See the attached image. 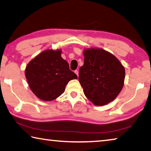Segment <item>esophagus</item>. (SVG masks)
Wrapping results in <instances>:
<instances>
[{
  "instance_id": "34e87169",
  "label": "esophagus",
  "mask_w": 151,
  "mask_h": 151,
  "mask_svg": "<svg viewBox=\"0 0 151 151\" xmlns=\"http://www.w3.org/2000/svg\"><path fill=\"white\" fill-rule=\"evenodd\" d=\"M75 73L76 74V75H77V76H78V70H75Z\"/></svg>"
}]
</instances>
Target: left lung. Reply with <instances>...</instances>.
Here are the masks:
<instances>
[{
  "label": "left lung",
  "mask_w": 151,
  "mask_h": 151,
  "mask_svg": "<svg viewBox=\"0 0 151 151\" xmlns=\"http://www.w3.org/2000/svg\"><path fill=\"white\" fill-rule=\"evenodd\" d=\"M78 80L85 96L94 105L114 101L124 85L125 70L118 58L102 48L84 50Z\"/></svg>",
  "instance_id": "1"
}]
</instances>
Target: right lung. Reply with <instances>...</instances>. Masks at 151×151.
Instances as JSON below:
<instances>
[{"mask_svg": "<svg viewBox=\"0 0 151 151\" xmlns=\"http://www.w3.org/2000/svg\"><path fill=\"white\" fill-rule=\"evenodd\" d=\"M30 88L38 98L51 101L61 95L68 82L78 77L70 70L60 50H47L30 61L25 69Z\"/></svg>", "mask_w": 151, "mask_h": 151, "instance_id": "1", "label": "right lung"}]
</instances>
